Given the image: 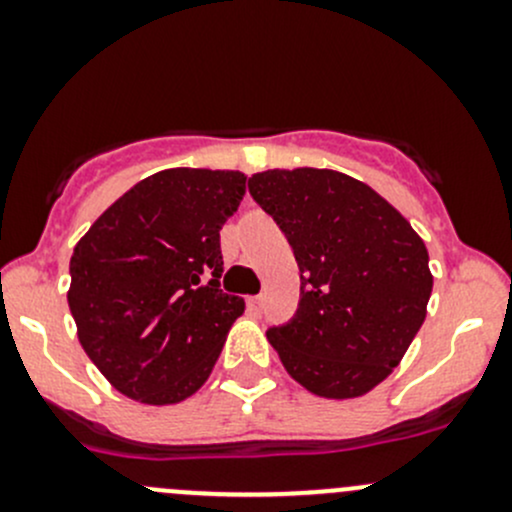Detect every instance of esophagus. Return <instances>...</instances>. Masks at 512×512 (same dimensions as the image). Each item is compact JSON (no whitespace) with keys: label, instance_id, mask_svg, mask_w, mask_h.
Returning <instances> with one entry per match:
<instances>
[{"label":"esophagus","instance_id":"1","mask_svg":"<svg viewBox=\"0 0 512 512\" xmlns=\"http://www.w3.org/2000/svg\"><path fill=\"white\" fill-rule=\"evenodd\" d=\"M247 307H250L252 312H262V307H265V297H262V294H255V297L247 299Z\"/></svg>","mask_w":512,"mask_h":512}]
</instances>
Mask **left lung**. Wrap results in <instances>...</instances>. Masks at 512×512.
I'll list each match as a JSON object with an SVG mask.
<instances>
[{"mask_svg":"<svg viewBox=\"0 0 512 512\" xmlns=\"http://www.w3.org/2000/svg\"><path fill=\"white\" fill-rule=\"evenodd\" d=\"M247 188L299 267L297 312L267 339L312 394H366L399 366L426 319V245L376 190L337 170H267Z\"/></svg>","mask_w":512,"mask_h":512,"instance_id":"1","label":"left lung"}]
</instances>
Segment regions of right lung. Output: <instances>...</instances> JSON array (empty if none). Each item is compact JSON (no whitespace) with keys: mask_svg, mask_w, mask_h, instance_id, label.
<instances>
[{"mask_svg":"<svg viewBox=\"0 0 512 512\" xmlns=\"http://www.w3.org/2000/svg\"><path fill=\"white\" fill-rule=\"evenodd\" d=\"M242 195L237 170H160L74 247L69 309L79 342L128 399L178 404L208 381L245 312V299L220 289V230Z\"/></svg>","mask_w":512,"mask_h":512,"instance_id":"obj_1","label":"right lung"}]
</instances>
